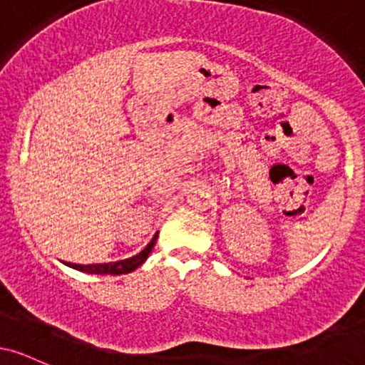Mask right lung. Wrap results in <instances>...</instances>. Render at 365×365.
Instances as JSON below:
<instances>
[{"label":"right lung","mask_w":365,"mask_h":365,"mask_svg":"<svg viewBox=\"0 0 365 365\" xmlns=\"http://www.w3.org/2000/svg\"><path fill=\"white\" fill-rule=\"evenodd\" d=\"M158 240V232L156 235L153 237V240L149 242L144 249L140 250L139 254L132 255V257L123 259V261H115V262H104V264H73V262H65L63 264L68 267H73V269L82 271V273H89V274H127L135 271L137 267L142 266L145 262V259L149 257L150 250L154 249Z\"/></svg>","instance_id":"add662e5"}]
</instances>
